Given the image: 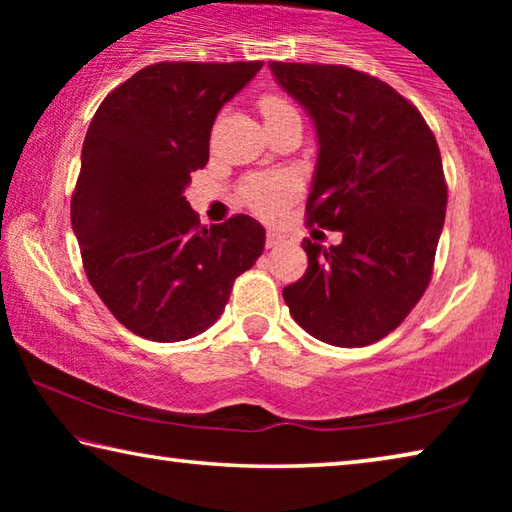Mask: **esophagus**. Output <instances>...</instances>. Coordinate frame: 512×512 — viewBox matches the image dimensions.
Instances as JSON below:
<instances>
[{"mask_svg":"<svg viewBox=\"0 0 512 512\" xmlns=\"http://www.w3.org/2000/svg\"><path fill=\"white\" fill-rule=\"evenodd\" d=\"M284 241H287V237H282L280 232H275V230L266 232V248H277V246H282Z\"/></svg>","mask_w":512,"mask_h":512,"instance_id":"34e87169","label":"esophagus"}]
</instances>
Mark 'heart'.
<instances>
[{"label": "heart", "mask_w": 512, "mask_h": 512, "mask_svg": "<svg viewBox=\"0 0 512 512\" xmlns=\"http://www.w3.org/2000/svg\"><path fill=\"white\" fill-rule=\"evenodd\" d=\"M259 110H262L264 119H273L282 112L293 110L287 99L277 97V94H266L259 99ZM298 192V183L291 173L273 171V173H257L250 176L244 185H241V201H244L250 210L266 219L280 214L287 207L293 196Z\"/></svg>", "instance_id": "1"}]
</instances>
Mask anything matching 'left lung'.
Returning <instances> with one entry per match:
<instances>
[{
	"label": "left lung",
	"mask_w": 512,
	"mask_h": 512,
	"mask_svg": "<svg viewBox=\"0 0 512 512\" xmlns=\"http://www.w3.org/2000/svg\"><path fill=\"white\" fill-rule=\"evenodd\" d=\"M268 67L316 126L307 221L343 232L339 246L302 241L309 266L284 287V302L318 341L363 348L391 334L429 287L447 207L436 137L375 76L345 65Z\"/></svg>",
	"instance_id": "8db88e82"
}]
</instances>
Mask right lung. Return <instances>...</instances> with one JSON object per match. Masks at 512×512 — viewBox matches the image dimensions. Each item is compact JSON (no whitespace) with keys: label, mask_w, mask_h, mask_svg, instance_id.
I'll list each match as a JSON object with an SVG mask.
<instances>
[{"label":"right lung","mask_w":512,"mask_h":512,"mask_svg":"<svg viewBox=\"0 0 512 512\" xmlns=\"http://www.w3.org/2000/svg\"><path fill=\"white\" fill-rule=\"evenodd\" d=\"M262 65L155 63L112 90L90 121L72 228L92 289L142 339L205 332L264 253L255 219L235 214L205 228L185 198L189 173L210 158L216 115Z\"/></svg>","instance_id":"1"}]
</instances>
